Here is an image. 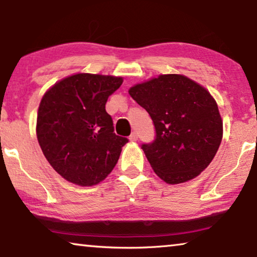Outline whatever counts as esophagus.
I'll return each mask as SVG.
<instances>
[{
  "instance_id": "34e87169",
  "label": "esophagus",
  "mask_w": 257,
  "mask_h": 257,
  "mask_svg": "<svg viewBox=\"0 0 257 257\" xmlns=\"http://www.w3.org/2000/svg\"><path fill=\"white\" fill-rule=\"evenodd\" d=\"M129 140L130 141H137V140H139V135H137V133L136 132H133L132 135L129 136Z\"/></svg>"
}]
</instances>
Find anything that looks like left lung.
<instances>
[{
	"label": "left lung",
	"instance_id": "8db88e82",
	"mask_svg": "<svg viewBox=\"0 0 257 257\" xmlns=\"http://www.w3.org/2000/svg\"><path fill=\"white\" fill-rule=\"evenodd\" d=\"M149 113L155 140L142 149L168 184L193 179L214 158L222 140L218 104L202 86L180 74H164L129 89Z\"/></svg>",
	"mask_w": 257,
	"mask_h": 257
}]
</instances>
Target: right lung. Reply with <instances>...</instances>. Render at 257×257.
<instances>
[{"instance_id": "obj_1", "label": "right lung", "mask_w": 257, "mask_h": 257, "mask_svg": "<svg viewBox=\"0 0 257 257\" xmlns=\"http://www.w3.org/2000/svg\"><path fill=\"white\" fill-rule=\"evenodd\" d=\"M122 78L79 73L44 94L38 108L37 139L53 169L80 186L100 183L111 172L127 137L114 133L106 102Z\"/></svg>"}]
</instances>
